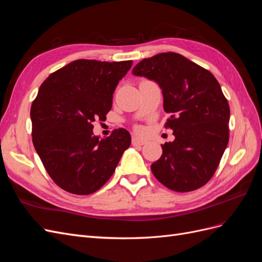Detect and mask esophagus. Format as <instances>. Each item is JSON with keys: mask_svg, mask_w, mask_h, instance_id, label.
<instances>
[{"mask_svg": "<svg viewBox=\"0 0 262 262\" xmlns=\"http://www.w3.org/2000/svg\"><path fill=\"white\" fill-rule=\"evenodd\" d=\"M146 143V141L143 139H140L138 137H133L132 138V145L138 146V145H143Z\"/></svg>", "mask_w": 262, "mask_h": 262, "instance_id": "esophagus-1", "label": "esophagus"}]
</instances>
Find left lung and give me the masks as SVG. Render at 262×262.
<instances>
[{
  "label": "left lung",
  "instance_id": "obj_1",
  "mask_svg": "<svg viewBox=\"0 0 262 262\" xmlns=\"http://www.w3.org/2000/svg\"><path fill=\"white\" fill-rule=\"evenodd\" d=\"M132 74L161 87L166 126L175 140L162 145L150 166L155 178L173 191L204 186L215 172L228 143L229 106L216 78L184 55L164 52L144 59Z\"/></svg>",
  "mask_w": 262,
  "mask_h": 262
}]
</instances>
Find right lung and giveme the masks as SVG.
Wrapping results in <instances>:
<instances>
[{
    "mask_svg": "<svg viewBox=\"0 0 262 262\" xmlns=\"http://www.w3.org/2000/svg\"><path fill=\"white\" fill-rule=\"evenodd\" d=\"M132 61L76 60L46 78L30 108L33 143L47 172L60 188L91 194L113 176L131 144L125 129L100 139L93 132L105 121L113 95Z\"/></svg>",
    "mask_w": 262,
    "mask_h": 262,
    "instance_id": "obj_1",
    "label": "right lung"
}]
</instances>
